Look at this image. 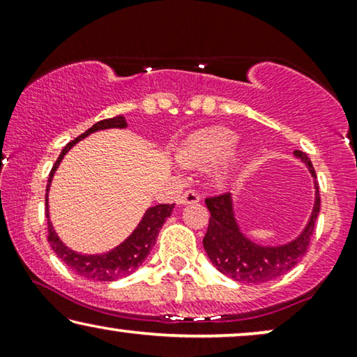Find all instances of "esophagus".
Returning <instances> with one entry per match:
<instances>
[{"label": "esophagus", "instance_id": "1", "mask_svg": "<svg viewBox=\"0 0 357 357\" xmlns=\"http://www.w3.org/2000/svg\"><path fill=\"white\" fill-rule=\"evenodd\" d=\"M178 204H190V203H198L199 202V193L197 190H187L182 197H178Z\"/></svg>", "mask_w": 357, "mask_h": 357}]
</instances>
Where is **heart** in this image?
Masks as SVG:
<instances>
[{"mask_svg":"<svg viewBox=\"0 0 357 357\" xmlns=\"http://www.w3.org/2000/svg\"><path fill=\"white\" fill-rule=\"evenodd\" d=\"M237 143V135L232 130L224 126H213V128L198 131L190 136L183 146L182 158L187 162L204 165L221 159Z\"/></svg>","mask_w":357,"mask_h":357,"instance_id":"heart-1","label":"heart"}]
</instances>
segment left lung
Masks as SVG:
<instances>
[{"mask_svg": "<svg viewBox=\"0 0 357 357\" xmlns=\"http://www.w3.org/2000/svg\"><path fill=\"white\" fill-rule=\"evenodd\" d=\"M294 154L304 160L312 177L317 178L310 159L301 151H296ZM315 190V206L304 232L296 241L281 247H261L243 236L234 218L231 193L208 197L204 202L211 218L204 234L203 247L209 260L222 275L245 284H261L286 275L309 250L317 216L320 213V193L317 183Z\"/></svg>", "mask_w": 357, "mask_h": 357, "instance_id": "left-lung-1", "label": "left lung"}]
</instances>
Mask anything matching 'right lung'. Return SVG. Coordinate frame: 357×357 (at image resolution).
Wrapping results in <instances>:
<instances>
[{
  "label": "right lung",
  "instance_id": "right-lung-1",
  "mask_svg": "<svg viewBox=\"0 0 357 357\" xmlns=\"http://www.w3.org/2000/svg\"><path fill=\"white\" fill-rule=\"evenodd\" d=\"M125 126H126V121L121 115H116L114 119H105V120L97 121V123L92 125L89 130L84 131L81 136H77L76 139L70 141V143L63 148L61 154L58 155L56 162L53 164L50 175H48L47 195H45L48 242H50V247L53 248V252L56 253L61 261H65L66 265L70 266L73 271L77 273L79 276L87 278V280H92V281H107V282L115 281L119 280V278L128 276L131 271H135L136 268L144 261V258L149 255L151 248H153V245L155 243V238H158L160 227H162L165 219L172 214V209L175 206L174 203V204H158V206L149 208L143 216V219H141L138 227L133 231V234H131L123 243H120L119 247H115L114 250H110L109 253H102V255H81V253L73 252L71 248H68L65 243L58 238L56 232L53 231L50 218H48V188H50L53 174H55L56 167L60 165L61 159L65 158V154L77 143V141L86 138L87 135L94 133V131H99V130L125 128Z\"/></svg>",
  "mask_w": 357,
  "mask_h": 357
}]
</instances>
